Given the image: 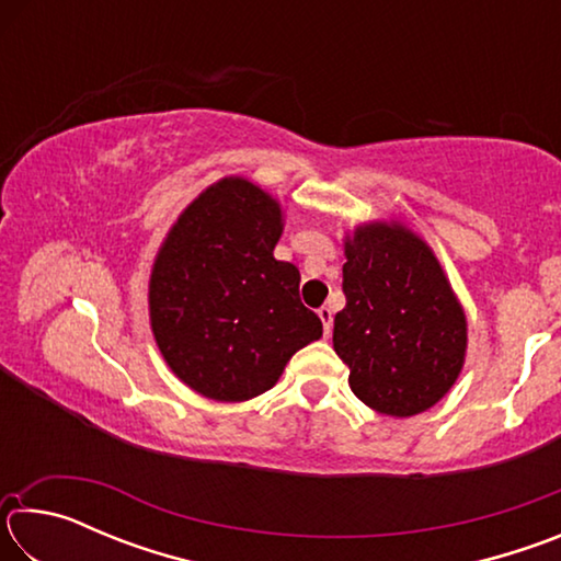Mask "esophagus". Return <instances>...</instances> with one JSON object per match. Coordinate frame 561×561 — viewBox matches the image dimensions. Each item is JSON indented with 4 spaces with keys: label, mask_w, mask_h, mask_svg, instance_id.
Segmentation results:
<instances>
[{
    "label": "esophagus",
    "mask_w": 561,
    "mask_h": 561,
    "mask_svg": "<svg viewBox=\"0 0 561 561\" xmlns=\"http://www.w3.org/2000/svg\"><path fill=\"white\" fill-rule=\"evenodd\" d=\"M317 314L321 319V324H324V336H331V321H334V311H331V307H321Z\"/></svg>",
    "instance_id": "esophagus-1"
}]
</instances>
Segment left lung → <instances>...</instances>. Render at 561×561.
Returning a JSON list of instances; mask_svg holds the SVG:
<instances>
[{
    "label": "left lung",
    "mask_w": 561,
    "mask_h": 561,
    "mask_svg": "<svg viewBox=\"0 0 561 561\" xmlns=\"http://www.w3.org/2000/svg\"><path fill=\"white\" fill-rule=\"evenodd\" d=\"M346 307L334 351L360 403L391 417L428 411L468 354V319L433 247L403 222H366L344 237Z\"/></svg>",
    "instance_id": "8db88e82"
}]
</instances>
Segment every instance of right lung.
<instances>
[{"label":"right lung","instance_id":"1","mask_svg":"<svg viewBox=\"0 0 561 561\" xmlns=\"http://www.w3.org/2000/svg\"><path fill=\"white\" fill-rule=\"evenodd\" d=\"M282 232L277 197L232 175L205 187L158 247L150 329L170 371L210 401L270 391L324 331L299 301V270L274 260Z\"/></svg>","mask_w":561,"mask_h":561}]
</instances>
